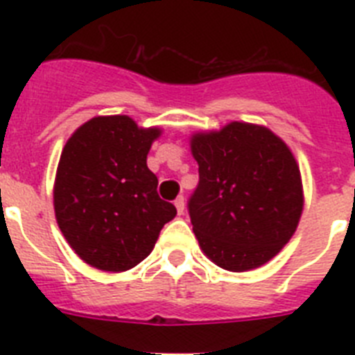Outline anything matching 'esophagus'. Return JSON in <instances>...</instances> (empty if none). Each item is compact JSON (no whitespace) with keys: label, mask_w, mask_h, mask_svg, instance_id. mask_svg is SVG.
Masks as SVG:
<instances>
[{"label":"esophagus","mask_w":355,"mask_h":355,"mask_svg":"<svg viewBox=\"0 0 355 355\" xmlns=\"http://www.w3.org/2000/svg\"><path fill=\"white\" fill-rule=\"evenodd\" d=\"M174 205H175V209H178V213H180V215H183V211H184V197L183 196L178 197V199L174 200Z\"/></svg>","instance_id":"obj_1"}]
</instances>
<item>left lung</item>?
Masks as SVG:
<instances>
[{
	"instance_id": "8db88e82",
	"label": "left lung",
	"mask_w": 355,
	"mask_h": 355,
	"mask_svg": "<svg viewBox=\"0 0 355 355\" xmlns=\"http://www.w3.org/2000/svg\"><path fill=\"white\" fill-rule=\"evenodd\" d=\"M199 183L188 199L193 233L211 261L243 272L272 259L293 236L302 183L291 150L270 130L231 122L196 135Z\"/></svg>"
}]
</instances>
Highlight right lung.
I'll return each mask as SVG.
<instances>
[{"label": "right lung", "instance_id": "add662e5", "mask_svg": "<svg viewBox=\"0 0 355 355\" xmlns=\"http://www.w3.org/2000/svg\"><path fill=\"white\" fill-rule=\"evenodd\" d=\"M158 135L126 115H112L85 122L65 144L53 192L56 222L90 266L133 268L178 213L159 199L158 178L147 168V153Z\"/></svg>", "mask_w": 355, "mask_h": 355}]
</instances>
